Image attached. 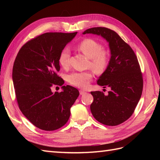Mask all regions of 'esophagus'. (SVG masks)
Returning a JSON list of instances; mask_svg holds the SVG:
<instances>
[{"label":"esophagus","mask_w":160,"mask_h":160,"mask_svg":"<svg viewBox=\"0 0 160 160\" xmlns=\"http://www.w3.org/2000/svg\"><path fill=\"white\" fill-rule=\"evenodd\" d=\"M87 92L85 91H84V90H80V95H84V94H85Z\"/></svg>","instance_id":"esophagus-1"}]
</instances>
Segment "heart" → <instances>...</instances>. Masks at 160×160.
<instances>
[{
  "label": "heart",
  "mask_w": 160,
  "mask_h": 160,
  "mask_svg": "<svg viewBox=\"0 0 160 160\" xmlns=\"http://www.w3.org/2000/svg\"><path fill=\"white\" fill-rule=\"evenodd\" d=\"M78 49L84 56L90 59V67L95 72L102 73L106 69L109 62V55L106 50L102 49L101 44L92 39H85L78 45ZM70 51L64 49L59 57V62L63 68L69 65ZM93 73L90 71L73 72L68 76V81L73 86L80 88H86L92 79Z\"/></svg>",
  "instance_id": "heart-1"
}]
</instances>
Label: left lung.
I'll return each instance as SVG.
<instances>
[{
    "label": "left lung",
    "instance_id": "8db88e82",
    "mask_svg": "<svg viewBox=\"0 0 160 160\" xmlns=\"http://www.w3.org/2000/svg\"><path fill=\"white\" fill-rule=\"evenodd\" d=\"M82 33H92L106 40L111 54L107 69L97 84L111 90L107 96L101 91H91L93 97L90 106L91 113L102 124L118 125L131 116L142 96L143 79L137 56L113 30L93 28Z\"/></svg>",
    "mask_w": 160,
    "mask_h": 160
}]
</instances>
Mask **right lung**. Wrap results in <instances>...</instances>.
<instances>
[{
  "label": "right lung",
  "instance_id": "obj_1",
  "mask_svg": "<svg viewBox=\"0 0 160 160\" xmlns=\"http://www.w3.org/2000/svg\"><path fill=\"white\" fill-rule=\"evenodd\" d=\"M74 33H45L24 45L13 63L12 80L22 114L40 129L54 131L65 124L79 91L57 75L59 57ZM62 86L60 93L50 88Z\"/></svg>",
  "mask_w": 160,
  "mask_h": 160
}]
</instances>
